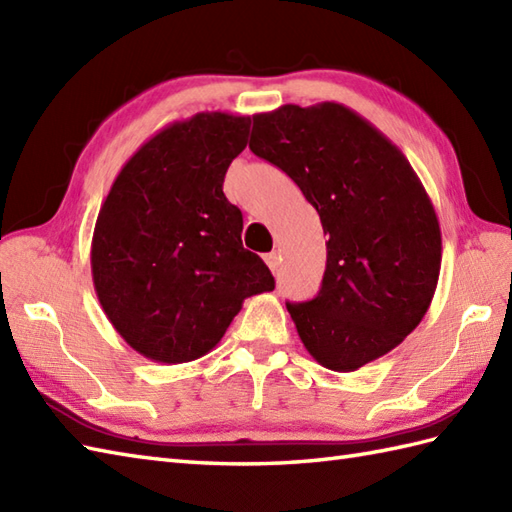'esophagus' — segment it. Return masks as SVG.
Here are the masks:
<instances>
[{
    "label": "esophagus",
    "instance_id": "1",
    "mask_svg": "<svg viewBox=\"0 0 512 512\" xmlns=\"http://www.w3.org/2000/svg\"><path fill=\"white\" fill-rule=\"evenodd\" d=\"M264 259H266L268 268L273 270V275H277V270H279V255H277V253H268Z\"/></svg>",
    "mask_w": 512,
    "mask_h": 512
}]
</instances>
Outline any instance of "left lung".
I'll return each instance as SVG.
<instances>
[{
	"mask_svg": "<svg viewBox=\"0 0 512 512\" xmlns=\"http://www.w3.org/2000/svg\"><path fill=\"white\" fill-rule=\"evenodd\" d=\"M250 151L295 180L330 239L319 295L286 303L303 345L354 372L418 328L438 286V215L405 154L341 103L253 116Z\"/></svg>",
	"mask_w": 512,
	"mask_h": 512,
	"instance_id": "8db88e82",
	"label": "left lung"
}]
</instances>
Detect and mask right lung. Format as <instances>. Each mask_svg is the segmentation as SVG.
Segmentation results:
<instances>
[{"label":"right lung","mask_w":512,"mask_h":512,"mask_svg":"<svg viewBox=\"0 0 512 512\" xmlns=\"http://www.w3.org/2000/svg\"><path fill=\"white\" fill-rule=\"evenodd\" d=\"M250 116L200 112L125 162L96 217L92 279L114 330L156 363L209 354L246 297L275 290L222 191Z\"/></svg>","instance_id":"1"}]
</instances>
